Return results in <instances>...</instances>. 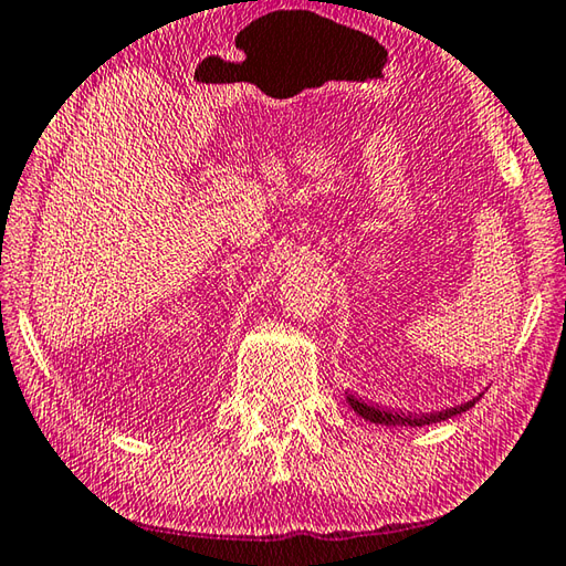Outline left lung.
Wrapping results in <instances>:
<instances>
[{
  "mask_svg": "<svg viewBox=\"0 0 566 566\" xmlns=\"http://www.w3.org/2000/svg\"><path fill=\"white\" fill-rule=\"evenodd\" d=\"M480 398H474L464 405H458V408H450V410H440V412H430V415H402V412H395V410H385L378 408V405H370V402H363L358 398H348L350 408L360 415V418L370 420V422H378V424H410V428H422V424H432V422H442V420H450L454 415H460L464 410H470L474 402Z\"/></svg>",
  "mask_w": 566,
  "mask_h": 566,
  "instance_id": "1",
  "label": "left lung"
}]
</instances>
